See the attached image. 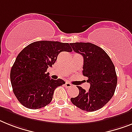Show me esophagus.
Masks as SVG:
<instances>
[{
	"mask_svg": "<svg viewBox=\"0 0 132 132\" xmlns=\"http://www.w3.org/2000/svg\"><path fill=\"white\" fill-rule=\"evenodd\" d=\"M65 87H67V88H71V87L72 86V84L69 83V82H68V81H66V82H65Z\"/></svg>",
	"mask_w": 132,
	"mask_h": 132,
	"instance_id": "obj_1",
	"label": "esophagus"
}]
</instances>
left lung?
I'll return each mask as SVG.
<instances>
[{
	"label": "left lung",
	"instance_id": "8db88e82",
	"mask_svg": "<svg viewBox=\"0 0 132 132\" xmlns=\"http://www.w3.org/2000/svg\"><path fill=\"white\" fill-rule=\"evenodd\" d=\"M76 53L84 57L83 75L90 84L88 92L80 86L77 97L71 98V103L80 109L88 112L97 111L113 97L117 83L114 64L106 53L90 42L70 43Z\"/></svg>",
	"mask_w": 132,
	"mask_h": 132
}]
</instances>
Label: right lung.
<instances>
[{
  "instance_id": "1",
  "label": "right lung",
  "mask_w": 132,
  "mask_h": 132,
  "mask_svg": "<svg viewBox=\"0 0 132 132\" xmlns=\"http://www.w3.org/2000/svg\"><path fill=\"white\" fill-rule=\"evenodd\" d=\"M68 43L37 41L27 46L15 59L10 73L13 93L25 107L38 109L51 103L54 90L65 84L46 73L61 52H72Z\"/></svg>"
}]
</instances>
